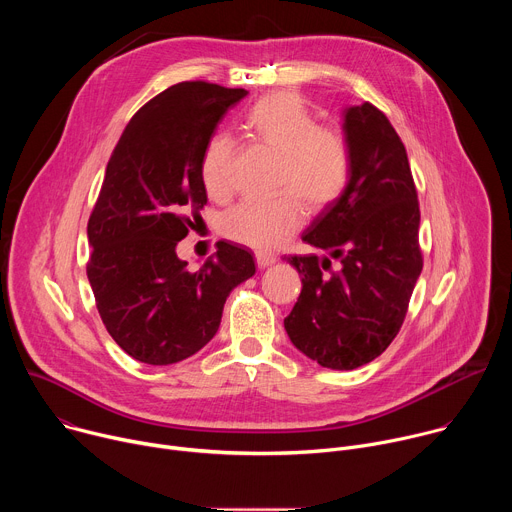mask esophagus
Wrapping results in <instances>:
<instances>
[{
  "instance_id": "1",
  "label": "esophagus",
  "mask_w": 512,
  "mask_h": 512,
  "mask_svg": "<svg viewBox=\"0 0 512 512\" xmlns=\"http://www.w3.org/2000/svg\"><path fill=\"white\" fill-rule=\"evenodd\" d=\"M255 259H257V265H259L261 269H265V267H269V265H273V263L277 261L275 255L265 253V251H257V253H255Z\"/></svg>"
}]
</instances>
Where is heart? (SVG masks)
<instances>
[{
    "mask_svg": "<svg viewBox=\"0 0 512 512\" xmlns=\"http://www.w3.org/2000/svg\"><path fill=\"white\" fill-rule=\"evenodd\" d=\"M243 129L279 156L277 186L294 191L308 208L322 210L346 190L352 170L350 145L338 129L318 125L316 113L300 95L283 91L259 99L247 109ZM233 154V139L225 133L212 135L204 145L200 180L216 200L233 192ZM293 195L281 192L271 200H243L221 218V233L257 251L277 247L304 221V208Z\"/></svg>",
    "mask_w": 512,
    "mask_h": 512,
    "instance_id": "b5f03b06",
    "label": "heart"
}]
</instances>
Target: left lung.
<instances>
[{"mask_svg":"<svg viewBox=\"0 0 512 512\" xmlns=\"http://www.w3.org/2000/svg\"><path fill=\"white\" fill-rule=\"evenodd\" d=\"M342 119L350 180L302 235L326 255L287 257L302 275V294L283 320L291 344L332 371L358 369L387 350L423 267L417 190L401 137L371 103L344 109Z\"/></svg>","mask_w":512,"mask_h":512,"instance_id":"obj_1","label":"left lung"}]
</instances>
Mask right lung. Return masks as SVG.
Listing matches in <instances>:
<instances>
[{"label": "right lung", "mask_w": 512, "mask_h": 512, "mask_svg": "<svg viewBox=\"0 0 512 512\" xmlns=\"http://www.w3.org/2000/svg\"><path fill=\"white\" fill-rule=\"evenodd\" d=\"M245 95L172 85L131 117L107 164L87 227V277L107 332L139 362L166 367L196 354L221 326L231 291L255 275L251 251L227 241L198 271L176 255L202 221L204 145Z\"/></svg>", "instance_id": "right-lung-1"}]
</instances>
